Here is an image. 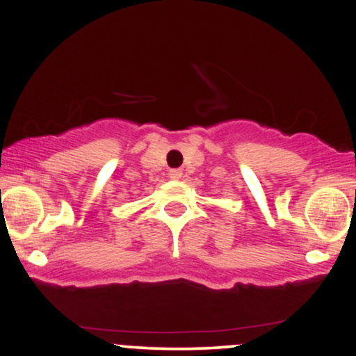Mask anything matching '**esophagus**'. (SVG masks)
<instances>
[{
	"label": "esophagus",
	"instance_id": "obj_1",
	"mask_svg": "<svg viewBox=\"0 0 356 356\" xmlns=\"http://www.w3.org/2000/svg\"><path fill=\"white\" fill-rule=\"evenodd\" d=\"M169 177L172 179V181H179V179L182 177V170L181 169H172L169 172Z\"/></svg>",
	"mask_w": 356,
	"mask_h": 356
}]
</instances>
